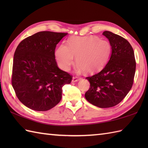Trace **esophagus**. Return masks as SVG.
<instances>
[{"label":"esophagus","instance_id":"esophagus-1","mask_svg":"<svg viewBox=\"0 0 148 148\" xmlns=\"http://www.w3.org/2000/svg\"><path fill=\"white\" fill-rule=\"evenodd\" d=\"M79 78H77V77H72V82H76V81H79Z\"/></svg>","mask_w":148,"mask_h":148}]
</instances>
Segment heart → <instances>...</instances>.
<instances>
[{"label":"heart","instance_id":"b5f03b06","mask_svg":"<svg viewBox=\"0 0 148 148\" xmlns=\"http://www.w3.org/2000/svg\"><path fill=\"white\" fill-rule=\"evenodd\" d=\"M111 52V46L107 40L93 36L73 37L67 45L62 44L58 47L55 57L59 67L65 71L70 69L75 56L78 71L93 73L105 65Z\"/></svg>","mask_w":148,"mask_h":148}]
</instances>
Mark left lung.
I'll return each mask as SVG.
<instances>
[{"instance_id":"left-lung-1","label":"left lung","mask_w":148,"mask_h":148,"mask_svg":"<svg viewBox=\"0 0 148 148\" xmlns=\"http://www.w3.org/2000/svg\"><path fill=\"white\" fill-rule=\"evenodd\" d=\"M103 35L109 40L112 53L108 64L99 73L86 77L90 87L85 98L100 108H108L121 102L134 83L136 62L129 42L109 31Z\"/></svg>"}]
</instances>
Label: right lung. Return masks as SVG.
<instances>
[{"mask_svg": "<svg viewBox=\"0 0 148 148\" xmlns=\"http://www.w3.org/2000/svg\"><path fill=\"white\" fill-rule=\"evenodd\" d=\"M67 33L42 31L27 37L14 54L11 83L16 95L27 108L46 111L62 99V87L72 76L57 65L56 45Z\"/></svg>", "mask_w": 148, "mask_h": 148, "instance_id": "1", "label": "right lung"}]
</instances>
